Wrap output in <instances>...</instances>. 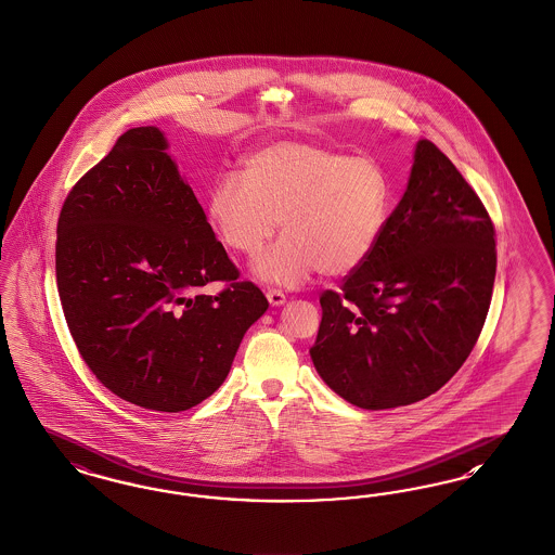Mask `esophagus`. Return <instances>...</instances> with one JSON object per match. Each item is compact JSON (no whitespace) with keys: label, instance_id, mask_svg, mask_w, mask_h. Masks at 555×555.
Returning <instances> with one entry per match:
<instances>
[{"label":"esophagus","instance_id":"obj_1","mask_svg":"<svg viewBox=\"0 0 555 555\" xmlns=\"http://www.w3.org/2000/svg\"><path fill=\"white\" fill-rule=\"evenodd\" d=\"M268 301H270V306H283L285 304V295L281 293V291H276V288H270L267 293Z\"/></svg>","mask_w":555,"mask_h":555}]
</instances>
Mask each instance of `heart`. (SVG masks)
Wrapping results in <instances>:
<instances>
[{"mask_svg": "<svg viewBox=\"0 0 555 555\" xmlns=\"http://www.w3.org/2000/svg\"><path fill=\"white\" fill-rule=\"evenodd\" d=\"M245 178L221 173L206 215L221 244L254 258L279 229L283 237L256 262L283 287L315 270L343 276L374 254L390 217V183L376 160L308 142H274L245 158Z\"/></svg>", "mask_w": 555, "mask_h": 555, "instance_id": "heart-1", "label": "heart"}]
</instances>
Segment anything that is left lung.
Returning <instances> with one entry per match:
<instances>
[{
  "instance_id": "8db88e82",
  "label": "left lung",
  "mask_w": 555,
  "mask_h": 555,
  "mask_svg": "<svg viewBox=\"0 0 555 555\" xmlns=\"http://www.w3.org/2000/svg\"><path fill=\"white\" fill-rule=\"evenodd\" d=\"M495 229L442 151L420 140L382 240L338 291L320 295L310 349L322 379L379 411L438 392L470 356L495 281Z\"/></svg>"
}]
</instances>
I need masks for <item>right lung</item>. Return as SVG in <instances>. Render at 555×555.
Wrapping results in <instances>:
<instances>
[{"label":"right lung","instance_id":"add662e5","mask_svg":"<svg viewBox=\"0 0 555 555\" xmlns=\"http://www.w3.org/2000/svg\"><path fill=\"white\" fill-rule=\"evenodd\" d=\"M165 151L158 128H133L76 181L57 221L55 276L96 379L142 409L179 413L221 386L268 301L240 281ZM217 280V296L198 293Z\"/></svg>","mask_w":555,"mask_h":555}]
</instances>
